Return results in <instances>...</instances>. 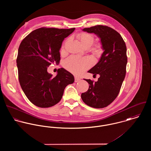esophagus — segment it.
<instances>
[{
  "instance_id": "obj_1",
  "label": "esophagus",
  "mask_w": 151,
  "mask_h": 151,
  "mask_svg": "<svg viewBox=\"0 0 151 151\" xmlns=\"http://www.w3.org/2000/svg\"><path fill=\"white\" fill-rule=\"evenodd\" d=\"M74 81H75V83H77V82H78V81H80V80H81V79L80 78H78V77H75V78H74Z\"/></svg>"
}]
</instances>
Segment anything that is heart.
I'll list each match as a JSON object with an SVG mask.
<instances>
[{
	"label": "heart",
	"instance_id": "1",
	"mask_svg": "<svg viewBox=\"0 0 151 151\" xmlns=\"http://www.w3.org/2000/svg\"><path fill=\"white\" fill-rule=\"evenodd\" d=\"M79 42L86 49L89 48L94 42V36L87 32H81L77 35ZM64 46H62L63 49ZM91 52L95 56H100L102 52V45L100 43L93 45L90 48ZM92 63V60L88 58H77L71 56L65 62V66L67 70L76 75H80L87 70Z\"/></svg>",
	"mask_w": 151,
	"mask_h": 151
}]
</instances>
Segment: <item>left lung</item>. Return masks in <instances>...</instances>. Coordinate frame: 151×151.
<instances>
[{
    "label": "left lung",
    "instance_id": "obj_1",
    "mask_svg": "<svg viewBox=\"0 0 151 151\" xmlns=\"http://www.w3.org/2000/svg\"><path fill=\"white\" fill-rule=\"evenodd\" d=\"M84 31L94 33L100 38L104 53L99 62L88 73L100 77L98 81L84 79L89 84L88 91L82 93L83 102L92 108L108 106L117 98L124 80L127 63V47L121 35L106 25L85 28Z\"/></svg>",
    "mask_w": 151,
    "mask_h": 151
}]
</instances>
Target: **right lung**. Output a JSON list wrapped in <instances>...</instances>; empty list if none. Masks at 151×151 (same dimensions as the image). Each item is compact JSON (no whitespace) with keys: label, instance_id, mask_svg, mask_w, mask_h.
Masks as SVG:
<instances>
[{"label":"right lung","instance_id":"obj_1","mask_svg":"<svg viewBox=\"0 0 151 151\" xmlns=\"http://www.w3.org/2000/svg\"><path fill=\"white\" fill-rule=\"evenodd\" d=\"M75 29L42 27L32 31L20 43L17 58L19 80L29 101L40 108H49L61 100L65 86L73 84V74L63 68L53 77L47 71L59 63V50L65 38Z\"/></svg>","mask_w":151,"mask_h":151}]
</instances>
